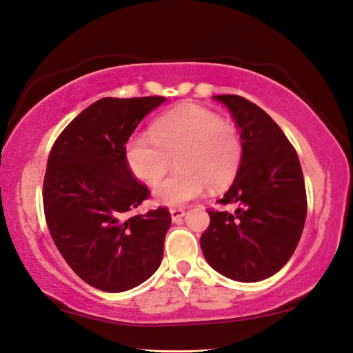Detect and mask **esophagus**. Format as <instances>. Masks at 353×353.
<instances>
[{"label":"esophagus","instance_id":"obj_1","mask_svg":"<svg viewBox=\"0 0 353 353\" xmlns=\"http://www.w3.org/2000/svg\"><path fill=\"white\" fill-rule=\"evenodd\" d=\"M170 214H171L172 222H179V220H181V219L185 216L186 211L182 210V208H171V210H170Z\"/></svg>","mask_w":353,"mask_h":353}]
</instances>
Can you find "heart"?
Masks as SVG:
<instances>
[{
	"instance_id": "obj_1",
	"label": "heart",
	"mask_w": 353,
	"mask_h": 353,
	"mask_svg": "<svg viewBox=\"0 0 353 353\" xmlns=\"http://www.w3.org/2000/svg\"><path fill=\"white\" fill-rule=\"evenodd\" d=\"M150 134H134L125 143V162L142 182L154 185L176 157L177 171L159 183L153 194L167 206L185 205L203 194L206 185L223 188L236 177L241 141L236 127L196 103L170 110L153 122Z\"/></svg>"
}]
</instances>
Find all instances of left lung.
Segmentation results:
<instances>
[{"label":"left lung","mask_w":353,"mask_h":353,"mask_svg":"<svg viewBox=\"0 0 353 353\" xmlns=\"http://www.w3.org/2000/svg\"><path fill=\"white\" fill-rule=\"evenodd\" d=\"M214 99L230 110L241 134V162L217 202L237 210L210 211L200 246L223 277L255 283L277 274L292 257L306 222L301 165L291 142L265 110L237 94Z\"/></svg>","instance_id":"obj_1"}]
</instances>
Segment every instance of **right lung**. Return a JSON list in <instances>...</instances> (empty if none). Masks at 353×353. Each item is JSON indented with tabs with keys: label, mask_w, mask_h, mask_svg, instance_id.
<instances>
[{
	"label": "right lung",
	"mask_w": 353,
	"mask_h": 353,
	"mask_svg": "<svg viewBox=\"0 0 353 353\" xmlns=\"http://www.w3.org/2000/svg\"><path fill=\"white\" fill-rule=\"evenodd\" d=\"M163 96L102 98L68 123L54 142L44 177V212L61 255L90 286L130 291L163 257L167 208L131 216L150 192L131 174L125 143Z\"/></svg>",
	"instance_id": "obj_1"
}]
</instances>
